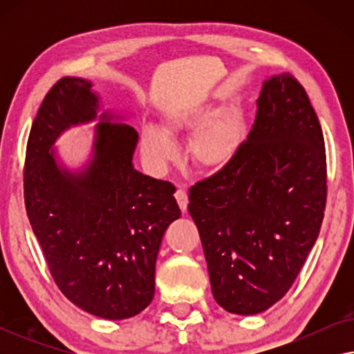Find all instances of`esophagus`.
Segmentation results:
<instances>
[{
    "instance_id": "esophagus-1",
    "label": "esophagus",
    "mask_w": 354,
    "mask_h": 354,
    "mask_svg": "<svg viewBox=\"0 0 354 354\" xmlns=\"http://www.w3.org/2000/svg\"><path fill=\"white\" fill-rule=\"evenodd\" d=\"M176 198H177V203L178 206H180V209L185 212L187 211V206H188V195L185 192V188L178 187L177 192H176Z\"/></svg>"
}]
</instances>
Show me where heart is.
Returning <instances> with one entry per match:
<instances>
[{
    "mask_svg": "<svg viewBox=\"0 0 354 354\" xmlns=\"http://www.w3.org/2000/svg\"><path fill=\"white\" fill-rule=\"evenodd\" d=\"M211 114V109L182 111L167 118V129L193 127ZM245 142V124L240 111L229 108L207 119L193 135L190 153L193 161L207 171H221L236 158ZM140 148L143 158L154 169L166 167L177 158V147L171 137L156 125H145L140 133Z\"/></svg>",
    "mask_w": 354,
    "mask_h": 354,
    "instance_id": "obj_1",
    "label": "heart"
}]
</instances>
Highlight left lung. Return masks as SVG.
I'll list each match as a JSON object with an SVG mask.
<instances>
[{"label":"left lung","instance_id":"obj_1","mask_svg":"<svg viewBox=\"0 0 354 354\" xmlns=\"http://www.w3.org/2000/svg\"><path fill=\"white\" fill-rule=\"evenodd\" d=\"M188 200L217 304L250 316L277 303L316 243L327 200L322 129L292 74L264 80L240 153Z\"/></svg>","mask_w":354,"mask_h":354}]
</instances>
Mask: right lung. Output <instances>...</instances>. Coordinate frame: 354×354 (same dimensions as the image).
Returning <instances> with one entry per match:
<instances>
[{
	"label": "right lung",
	"instance_id": "obj_1",
	"mask_svg": "<svg viewBox=\"0 0 354 354\" xmlns=\"http://www.w3.org/2000/svg\"><path fill=\"white\" fill-rule=\"evenodd\" d=\"M91 82L64 77L48 91L27 142L24 196L48 269L64 297L93 316H137L154 297L161 240L180 217L172 183L133 167L137 130L104 111ZM98 118L91 161L69 171L55 140Z\"/></svg>",
	"mask_w": 354,
	"mask_h": 354
}]
</instances>
